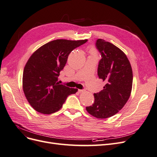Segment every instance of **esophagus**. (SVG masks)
<instances>
[{
	"label": "esophagus",
	"instance_id": "obj_1",
	"mask_svg": "<svg viewBox=\"0 0 157 157\" xmlns=\"http://www.w3.org/2000/svg\"><path fill=\"white\" fill-rule=\"evenodd\" d=\"M85 91H86V90H78V92H80V93H82V92H84Z\"/></svg>",
	"mask_w": 157,
	"mask_h": 157
}]
</instances>
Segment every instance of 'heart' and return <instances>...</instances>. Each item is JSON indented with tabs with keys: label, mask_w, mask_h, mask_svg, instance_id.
<instances>
[{
	"label": "heart",
	"mask_w": 157,
	"mask_h": 157,
	"mask_svg": "<svg viewBox=\"0 0 157 157\" xmlns=\"http://www.w3.org/2000/svg\"><path fill=\"white\" fill-rule=\"evenodd\" d=\"M88 52H90V54H94L95 53H96V50H95L94 48H90L88 50Z\"/></svg>",
	"instance_id": "1"
}]
</instances>
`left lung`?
Segmentation results:
<instances>
[{
  "instance_id": "1",
  "label": "left lung",
  "mask_w": 157,
  "mask_h": 157,
  "mask_svg": "<svg viewBox=\"0 0 157 157\" xmlns=\"http://www.w3.org/2000/svg\"><path fill=\"white\" fill-rule=\"evenodd\" d=\"M96 44L102 57L98 75L106 84L101 92L94 94V104L86 109L93 117L104 119L115 115L128 101L132 92L133 73L129 60L120 48L100 39Z\"/></svg>"
}]
</instances>
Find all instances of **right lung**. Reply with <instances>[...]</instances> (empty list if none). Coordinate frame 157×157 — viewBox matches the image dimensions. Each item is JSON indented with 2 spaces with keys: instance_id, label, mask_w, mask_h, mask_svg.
Returning a JSON list of instances; mask_svg holds the SVG:
<instances>
[{
  "instance_id": "1",
  "label": "right lung",
  "mask_w": 157,
  "mask_h": 157,
  "mask_svg": "<svg viewBox=\"0 0 157 157\" xmlns=\"http://www.w3.org/2000/svg\"><path fill=\"white\" fill-rule=\"evenodd\" d=\"M87 41L54 40L33 52L23 69L22 87L28 102L35 111L45 115L57 112L68 96L78 91L59 84L58 77L71 51Z\"/></svg>"
}]
</instances>
